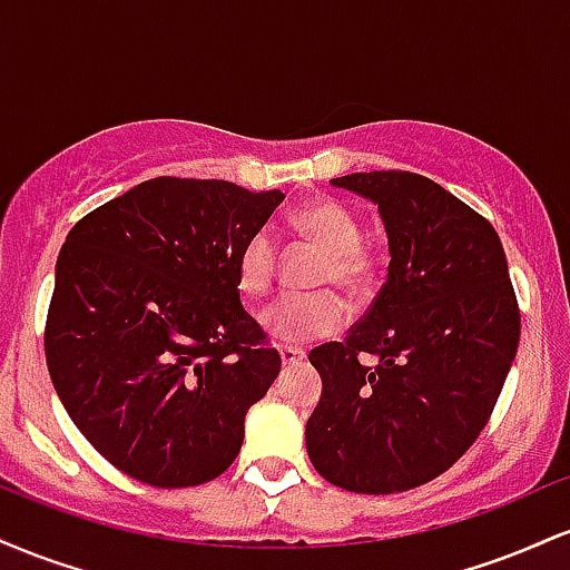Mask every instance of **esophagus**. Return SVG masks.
Returning a JSON list of instances; mask_svg holds the SVG:
<instances>
[{"mask_svg": "<svg viewBox=\"0 0 570 570\" xmlns=\"http://www.w3.org/2000/svg\"><path fill=\"white\" fill-rule=\"evenodd\" d=\"M278 353H281V362H284V367H292V364L303 362V358H305V351L294 348V345H281Z\"/></svg>", "mask_w": 570, "mask_h": 570, "instance_id": "obj_1", "label": "esophagus"}]
</instances>
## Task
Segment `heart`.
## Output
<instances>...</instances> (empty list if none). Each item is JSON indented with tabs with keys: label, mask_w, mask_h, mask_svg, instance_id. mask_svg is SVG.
Returning a JSON list of instances; mask_svg holds the SVG:
<instances>
[{
	"label": "heart",
	"mask_w": 570,
	"mask_h": 570,
	"mask_svg": "<svg viewBox=\"0 0 570 570\" xmlns=\"http://www.w3.org/2000/svg\"><path fill=\"white\" fill-rule=\"evenodd\" d=\"M292 227L311 246L324 252L313 273V286H330L311 294H284L263 311V326L286 345L335 335L345 326L348 305L335 289L364 297L377 276V254L362 238V222L337 198H316L292 214ZM278 273V240L271 230H254L235 259L240 292L263 297Z\"/></svg>",
	"instance_id": "obj_1"
}]
</instances>
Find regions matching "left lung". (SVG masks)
<instances>
[{"mask_svg": "<svg viewBox=\"0 0 570 570\" xmlns=\"http://www.w3.org/2000/svg\"><path fill=\"white\" fill-rule=\"evenodd\" d=\"M375 200L389 281L343 343L311 351L324 394L307 417L316 472L351 493H402L488 426L520 343V305L493 225L412 171L332 179ZM376 356L364 365L361 356Z\"/></svg>", "mask_w": 570, "mask_h": 570, "instance_id": "obj_1", "label": "left lung"}]
</instances>
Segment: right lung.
<instances>
[{"label":"right lung","mask_w":570,"mask_h":570,"mask_svg":"<svg viewBox=\"0 0 570 570\" xmlns=\"http://www.w3.org/2000/svg\"><path fill=\"white\" fill-rule=\"evenodd\" d=\"M284 193L158 176L77 222L56 265L45 356L85 440L134 480L225 472L281 372L240 305L235 259Z\"/></svg>","instance_id":"right-lung-1"}]
</instances>
